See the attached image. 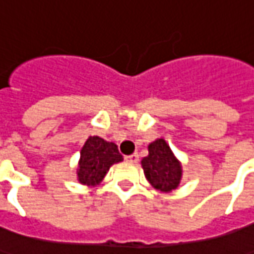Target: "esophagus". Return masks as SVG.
Masks as SVG:
<instances>
[{"label":"esophagus","mask_w":254,"mask_h":254,"mask_svg":"<svg viewBox=\"0 0 254 254\" xmlns=\"http://www.w3.org/2000/svg\"><path fill=\"white\" fill-rule=\"evenodd\" d=\"M125 160L129 161V163H137V161H138V155H137V153H133V155L130 156H127Z\"/></svg>","instance_id":"obj_1"}]
</instances>
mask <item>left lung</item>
Returning a JSON list of instances; mask_svg holds the SVG:
<instances>
[{
	"label": "left lung",
	"mask_w": 254,
	"mask_h": 254,
	"mask_svg": "<svg viewBox=\"0 0 254 254\" xmlns=\"http://www.w3.org/2000/svg\"><path fill=\"white\" fill-rule=\"evenodd\" d=\"M141 167L146 180L157 191L168 194L179 187L183 176L182 163L164 138L148 145V156L142 157Z\"/></svg>",
	"instance_id": "8db88e82"
}]
</instances>
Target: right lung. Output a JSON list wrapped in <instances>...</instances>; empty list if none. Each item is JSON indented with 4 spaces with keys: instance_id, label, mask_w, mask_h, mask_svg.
Masks as SVG:
<instances>
[{
    "instance_id": "1",
    "label": "right lung",
    "mask_w": 254,
    "mask_h": 254,
    "mask_svg": "<svg viewBox=\"0 0 254 254\" xmlns=\"http://www.w3.org/2000/svg\"><path fill=\"white\" fill-rule=\"evenodd\" d=\"M124 160L114 142L106 141L98 136H90L80 149L78 161V182L87 187L98 186L113 164Z\"/></svg>"
}]
</instances>
